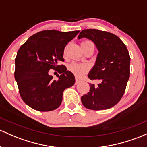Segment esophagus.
Listing matches in <instances>:
<instances>
[{
  "mask_svg": "<svg viewBox=\"0 0 147 147\" xmlns=\"http://www.w3.org/2000/svg\"><path fill=\"white\" fill-rule=\"evenodd\" d=\"M80 80H78V78H76V79H75V84H79V83H80Z\"/></svg>",
  "mask_w": 147,
  "mask_h": 147,
  "instance_id": "obj_1",
  "label": "esophagus"
}]
</instances>
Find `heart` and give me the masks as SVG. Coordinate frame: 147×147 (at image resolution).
Wrapping results in <instances>:
<instances>
[{
  "instance_id": "obj_1",
  "label": "heart",
  "mask_w": 147,
  "mask_h": 147,
  "mask_svg": "<svg viewBox=\"0 0 147 147\" xmlns=\"http://www.w3.org/2000/svg\"><path fill=\"white\" fill-rule=\"evenodd\" d=\"M88 46H94V43L90 40H85L82 43V47L85 48ZM68 69L78 78H82L85 72L89 70V66L84 63H78L76 62L70 63L68 65Z\"/></svg>"
}]
</instances>
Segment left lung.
I'll use <instances>...</instances> for the list:
<instances>
[{"label":"left lung","instance_id":"obj_1","mask_svg":"<svg viewBox=\"0 0 147 147\" xmlns=\"http://www.w3.org/2000/svg\"><path fill=\"white\" fill-rule=\"evenodd\" d=\"M92 40L98 50L95 65L89 72L90 80H100L95 86L89 84V92L81 97L83 106L94 111L112 108L125 92L130 70V57L125 44L116 35L98 29H84L78 38Z\"/></svg>","mask_w":147,"mask_h":147}]
</instances>
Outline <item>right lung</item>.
Segmentation results:
<instances>
[{"label":"right lung","mask_w":147,"mask_h":147,"mask_svg":"<svg viewBox=\"0 0 147 147\" xmlns=\"http://www.w3.org/2000/svg\"><path fill=\"white\" fill-rule=\"evenodd\" d=\"M80 31L44 30L32 35L20 46L15 58V79L23 101L38 111H51L61 104L63 91L75 84V76L63 65L65 46ZM59 72L58 80L48 75Z\"/></svg>","instance_id":"obj_1"}]
</instances>
